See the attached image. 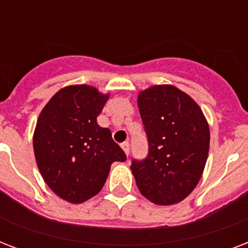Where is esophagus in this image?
I'll use <instances>...</instances> for the list:
<instances>
[{
    "label": "esophagus",
    "instance_id": "1",
    "mask_svg": "<svg viewBox=\"0 0 248 248\" xmlns=\"http://www.w3.org/2000/svg\"><path fill=\"white\" fill-rule=\"evenodd\" d=\"M121 147H122L124 152V153H126V155H130V144H128L127 141H124V143L121 144Z\"/></svg>",
    "mask_w": 248,
    "mask_h": 248
}]
</instances>
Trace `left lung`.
Returning <instances> with one entry per match:
<instances>
[{
  "label": "left lung",
  "instance_id": "obj_1",
  "mask_svg": "<svg viewBox=\"0 0 248 248\" xmlns=\"http://www.w3.org/2000/svg\"><path fill=\"white\" fill-rule=\"evenodd\" d=\"M138 107L149 153L143 161H132L136 185L153 203H179L193 192L203 173L210 149L207 120L200 105L172 85L140 91Z\"/></svg>",
  "mask_w": 248,
  "mask_h": 248
}]
</instances>
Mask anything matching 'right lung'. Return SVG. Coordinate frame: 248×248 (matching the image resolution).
I'll return each instance as SVG.
<instances>
[{
    "label": "right lung",
    "instance_id": "obj_1",
    "mask_svg": "<svg viewBox=\"0 0 248 248\" xmlns=\"http://www.w3.org/2000/svg\"><path fill=\"white\" fill-rule=\"evenodd\" d=\"M109 99L89 85L65 86L41 110L33 151L48 188L69 203H82L104 186L110 165L126 161L97 116Z\"/></svg>",
    "mask_w": 248,
    "mask_h": 248
}]
</instances>
